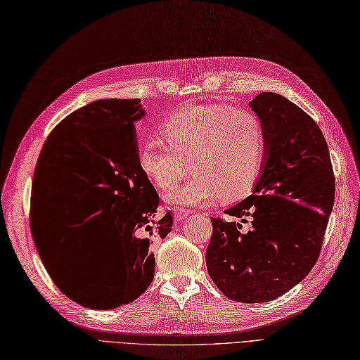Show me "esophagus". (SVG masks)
I'll use <instances>...</instances> for the list:
<instances>
[{
    "label": "esophagus",
    "mask_w": 360,
    "mask_h": 360,
    "mask_svg": "<svg viewBox=\"0 0 360 360\" xmlns=\"http://www.w3.org/2000/svg\"><path fill=\"white\" fill-rule=\"evenodd\" d=\"M188 216H191V210H188V208H179L177 212H176V214H174V219H176L177 221H181V220H184Z\"/></svg>",
    "instance_id": "esophagus-1"
}]
</instances>
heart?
<instances>
[{
    "mask_svg": "<svg viewBox=\"0 0 360 360\" xmlns=\"http://www.w3.org/2000/svg\"><path fill=\"white\" fill-rule=\"evenodd\" d=\"M164 141L146 137L137 148L143 174L167 191L188 176L192 179L165 195L180 205H205L223 195L238 200L249 193L262 172L268 134L257 113L225 104L180 108L159 127Z\"/></svg>",
    "mask_w": 360,
    "mask_h": 360,
    "instance_id": "heart-1",
    "label": "heart"
}]
</instances>
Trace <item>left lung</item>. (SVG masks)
<instances>
[{
	"label": "left lung",
	"mask_w": 360,
	"mask_h": 360,
	"mask_svg": "<svg viewBox=\"0 0 360 360\" xmlns=\"http://www.w3.org/2000/svg\"><path fill=\"white\" fill-rule=\"evenodd\" d=\"M262 117L268 148L253 193L226 210L238 221L212 217L208 274L229 300L278 298L316 265L335 200V176L317 123L288 98L262 92L250 103Z\"/></svg>",
	"instance_id": "8db88e82"
}]
</instances>
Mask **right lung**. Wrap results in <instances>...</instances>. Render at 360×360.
<instances>
[{"label":"right lung","mask_w":360,"mask_h":360,"mask_svg":"<svg viewBox=\"0 0 360 360\" xmlns=\"http://www.w3.org/2000/svg\"><path fill=\"white\" fill-rule=\"evenodd\" d=\"M140 100H98L68 115L41 148L31 189V233L58 289L86 308L129 304L150 286V245L172 228L139 167ZM103 266V279L90 276Z\"/></svg>","instance_id":"right-lung-1"}]
</instances>
